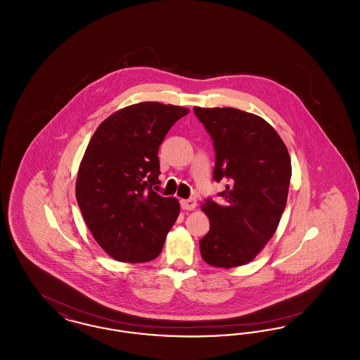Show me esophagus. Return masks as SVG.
<instances>
[{"instance_id": "esophagus-1", "label": "esophagus", "mask_w": 360, "mask_h": 360, "mask_svg": "<svg viewBox=\"0 0 360 360\" xmlns=\"http://www.w3.org/2000/svg\"><path fill=\"white\" fill-rule=\"evenodd\" d=\"M197 205V201L194 198H188V200H181V207L184 210H193Z\"/></svg>"}]
</instances>
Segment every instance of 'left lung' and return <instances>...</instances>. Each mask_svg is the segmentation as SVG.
Masks as SVG:
<instances>
[{
	"label": "left lung",
	"instance_id": "8db88e82",
	"mask_svg": "<svg viewBox=\"0 0 360 360\" xmlns=\"http://www.w3.org/2000/svg\"><path fill=\"white\" fill-rule=\"evenodd\" d=\"M194 113L213 140V179L228 181L220 205H202L210 229L200 240L201 257L213 267L251 262L273 238L285 210L290 156L274 128L235 108H200Z\"/></svg>",
	"mask_w": 360,
	"mask_h": 360
}]
</instances>
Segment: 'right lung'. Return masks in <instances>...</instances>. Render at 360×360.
<instances>
[{
	"mask_svg": "<svg viewBox=\"0 0 360 360\" xmlns=\"http://www.w3.org/2000/svg\"><path fill=\"white\" fill-rule=\"evenodd\" d=\"M188 109L160 103L122 108L96 129L79 165L75 195L87 228L103 251L129 263L162 252L179 202L155 193L158 151Z\"/></svg>",
	"mask_w": 360,
	"mask_h": 360,
	"instance_id": "right-lung-1",
	"label": "right lung"
}]
</instances>
